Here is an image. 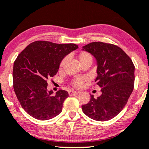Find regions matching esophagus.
Listing matches in <instances>:
<instances>
[{
  "mask_svg": "<svg viewBox=\"0 0 149 149\" xmlns=\"http://www.w3.org/2000/svg\"><path fill=\"white\" fill-rule=\"evenodd\" d=\"M77 93H78V92H77V91H70L69 92V95H75V94H77Z\"/></svg>",
  "mask_w": 149,
  "mask_h": 149,
  "instance_id": "34e87169",
  "label": "esophagus"
}]
</instances>
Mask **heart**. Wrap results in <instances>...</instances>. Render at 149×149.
<instances>
[{"mask_svg":"<svg viewBox=\"0 0 149 149\" xmlns=\"http://www.w3.org/2000/svg\"><path fill=\"white\" fill-rule=\"evenodd\" d=\"M78 61L80 62V65H82V64L85 63H92V61H93V58H92L91 55L90 54H88V52H84V51H82L79 53L78 54ZM67 62V58L65 57L64 58L63 60H62L61 63H60L59 66V69L60 70H62L66 65ZM87 78L86 77H78V78H76L73 79L72 81H71V85L76 88H81L82 86L84 85V82L87 81Z\"/></svg>","mask_w":149,"mask_h":149,"instance_id":"obj_1","label":"heart"}]
</instances>
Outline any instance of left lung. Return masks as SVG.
Listing matches in <instances>:
<instances>
[{"label":"left lung","instance_id":"1","mask_svg":"<svg viewBox=\"0 0 149 149\" xmlns=\"http://www.w3.org/2000/svg\"><path fill=\"white\" fill-rule=\"evenodd\" d=\"M82 50L96 60L95 82L102 92L97 98L91 95L90 101L82 106V111L96 121H107L120 113L132 93L134 65L121 48L112 44L93 42L82 47Z\"/></svg>","mask_w":149,"mask_h":149}]
</instances>
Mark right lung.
Listing matches in <instances>:
<instances>
[{
  "mask_svg": "<svg viewBox=\"0 0 149 149\" xmlns=\"http://www.w3.org/2000/svg\"><path fill=\"white\" fill-rule=\"evenodd\" d=\"M78 48L72 43L39 40L29 44L18 56L13 68V86L20 105L29 116L47 120L61 113L69 93L61 89L53 95L47 88V80L57 73L62 60Z\"/></svg>",
  "mask_w": 149,
  "mask_h": 149,
  "instance_id": "add662e5",
  "label": "right lung"
}]
</instances>
